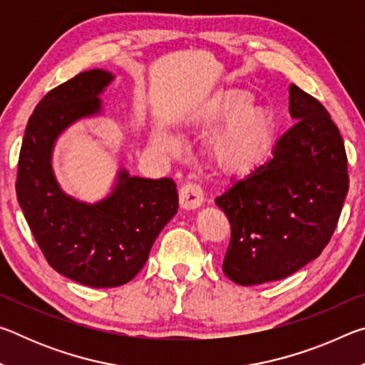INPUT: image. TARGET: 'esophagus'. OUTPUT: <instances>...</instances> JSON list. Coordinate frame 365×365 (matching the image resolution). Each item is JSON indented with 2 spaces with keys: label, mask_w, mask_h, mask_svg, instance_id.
<instances>
[{
  "label": "esophagus",
  "mask_w": 365,
  "mask_h": 365,
  "mask_svg": "<svg viewBox=\"0 0 365 365\" xmlns=\"http://www.w3.org/2000/svg\"><path fill=\"white\" fill-rule=\"evenodd\" d=\"M178 201H180V206L183 209H196L202 205L205 201V196H202V190L200 185L196 183H185L180 188V193H178Z\"/></svg>",
  "instance_id": "1"
}]
</instances>
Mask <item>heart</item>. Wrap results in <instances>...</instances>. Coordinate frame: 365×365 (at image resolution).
Returning a JSON list of instances; mask_svg holds the SVG:
<instances>
[{"mask_svg": "<svg viewBox=\"0 0 365 365\" xmlns=\"http://www.w3.org/2000/svg\"><path fill=\"white\" fill-rule=\"evenodd\" d=\"M270 138L272 123L267 117L259 113L243 114L215 140V156L232 170L248 169L261 159ZM156 143L169 153L177 151L178 148L177 140L168 133L158 135Z\"/></svg>", "mask_w": 365, "mask_h": 365, "instance_id": "obj_1", "label": "heart"}]
</instances>
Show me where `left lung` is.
<instances>
[{
	"label": "left lung",
	"instance_id": "1",
	"mask_svg": "<svg viewBox=\"0 0 365 365\" xmlns=\"http://www.w3.org/2000/svg\"><path fill=\"white\" fill-rule=\"evenodd\" d=\"M289 114L296 123L272 156L215 197L232 228L222 269L243 287L282 280L319 257L349 188L343 138L324 104L292 83Z\"/></svg>",
	"mask_w": 365,
	"mask_h": 365
}]
</instances>
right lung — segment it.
I'll use <instances>...</instances> for the list:
<instances>
[{
	"mask_svg": "<svg viewBox=\"0 0 365 365\" xmlns=\"http://www.w3.org/2000/svg\"><path fill=\"white\" fill-rule=\"evenodd\" d=\"M113 78L103 69L85 71L43 96L29 119L17 164V201L43 256L61 275L93 288L130 282L178 209L172 178L151 180L120 170L113 193L96 205L67 196L54 178V141L71 123L100 114L98 96Z\"/></svg>",
	"mask_w": 365,
	"mask_h": 365,
	"instance_id": "obj_1",
	"label": "right lung"
}]
</instances>
